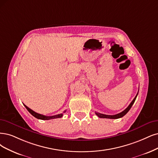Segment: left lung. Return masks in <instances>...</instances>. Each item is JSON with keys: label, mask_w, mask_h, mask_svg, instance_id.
Listing matches in <instances>:
<instances>
[{"label": "left lung", "mask_w": 158, "mask_h": 158, "mask_svg": "<svg viewBox=\"0 0 158 158\" xmlns=\"http://www.w3.org/2000/svg\"><path fill=\"white\" fill-rule=\"evenodd\" d=\"M138 95V92L137 94L136 95V96L135 97V98L133 99V101L131 102V103L129 105V106H128L124 110H123V111L118 113V114H114V115H107V114H101V113H96V114L98 116V117L100 118H110V119H117V118H122V116H124L128 111H129L130 109H131V107H132L133 104L134 103V102H135V100H136V98Z\"/></svg>", "instance_id": "obj_1"}]
</instances>
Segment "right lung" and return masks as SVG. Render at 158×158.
Returning a JSON list of instances; mask_svg holds the SVG:
<instances>
[{
    "label": "right lung",
    "instance_id": "obj_1",
    "mask_svg": "<svg viewBox=\"0 0 158 158\" xmlns=\"http://www.w3.org/2000/svg\"><path fill=\"white\" fill-rule=\"evenodd\" d=\"M25 107H26V109L28 110V111L30 113L32 116H34L35 118H36L38 119H40V120H50V119H54V118H61L62 116H63V114H58L56 115H54V116H45L43 114H41L39 113H37L36 112H34V110H32V109H31L30 108H28L27 106H26L25 105H24ZM66 110H64V113H65Z\"/></svg>",
    "mask_w": 158,
    "mask_h": 158
}]
</instances>
